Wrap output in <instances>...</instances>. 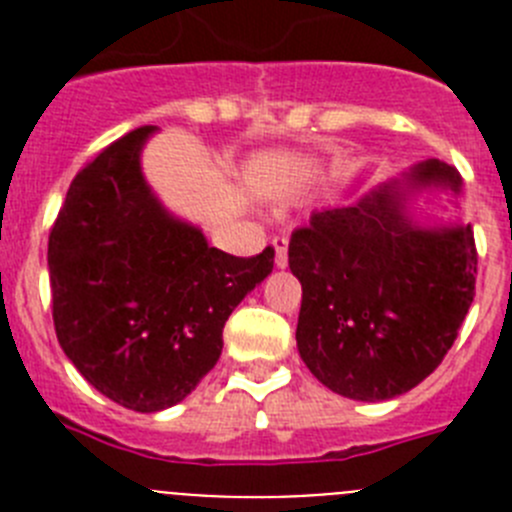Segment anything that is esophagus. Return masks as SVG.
Listing matches in <instances>:
<instances>
[{"label": "esophagus", "instance_id": "1", "mask_svg": "<svg viewBox=\"0 0 512 512\" xmlns=\"http://www.w3.org/2000/svg\"><path fill=\"white\" fill-rule=\"evenodd\" d=\"M271 246H274V264H277V269H284L287 266V238H274L271 241Z\"/></svg>", "mask_w": 512, "mask_h": 512}]
</instances>
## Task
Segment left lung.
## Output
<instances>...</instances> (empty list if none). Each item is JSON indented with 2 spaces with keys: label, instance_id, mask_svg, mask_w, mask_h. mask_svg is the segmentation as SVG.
<instances>
[{
  "label": "left lung",
  "instance_id": "1",
  "mask_svg": "<svg viewBox=\"0 0 512 512\" xmlns=\"http://www.w3.org/2000/svg\"><path fill=\"white\" fill-rule=\"evenodd\" d=\"M461 176L438 158L369 189L359 202L323 207L289 241L302 284L297 348L318 382L348 400H392L449 354L474 300L472 225L420 223L410 200Z\"/></svg>",
  "mask_w": 512,
  "mask_h": 512
}]
</instances>
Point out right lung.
<instances>
[{"label": "right lung", "mask_w": 512, "mask_h": 512, "mask_svg": "<svg viewBox=\"0 0 512 512\" xmlns=\"http://www.w3.org/2000/svg\"><path fill=\"white\" fill-rule=\"evenodd\" d=\"M146 125L76 174L48 238L53 325L94 390L158 413L210 372L230 312L274 269V248L241 259L212 248L148 187Z\"/></svg>", "instance_id": "1"}]
</instances>
